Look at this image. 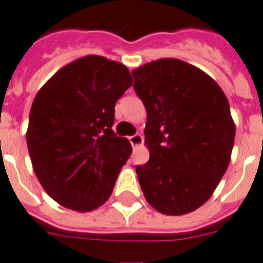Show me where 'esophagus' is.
Listing matches in <instances>:
<instances>
[{
	"label": "esophagus",
	"mask_w": 263,
	"mask_h": 263,
	"mask_svg": "<svg viewBox=\"0 0 263 263\" xmlns=\"http://www.w3.org/2000/svg\"><path fill=\"white\" fill-rule=\"evenodd\" d=\"M129 143H131V145L134 146V148L137 145H140V144L143 143V136H141L140 134L132 135V136L129 137Z\"/></svg>",
	"instance_id": "1"
}]
</instances>
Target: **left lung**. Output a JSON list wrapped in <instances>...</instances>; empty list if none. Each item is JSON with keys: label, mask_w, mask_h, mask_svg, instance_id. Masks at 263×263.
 <instances>
[{"label": "left lung", "mask_w": 263, "mask_h": 263, "mask_svg": "<svg viewBox=\"0 0 263 263\" xmlns=\"http://www.w3.org/2000/svg\"><path fill=\"white\" fill-rule=\"evenodd\" d=\"M132 76L151 153L136 165L141 190L161 214H189L210 199L228 167L236 134L228 99L210 76L177 59L152 61Z\"/></svg>", "instance_id": "1"}]
</instances>
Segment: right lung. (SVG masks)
<instances>
[{
    "instance_id": "1",
    "label": "right lung",
    "mask_w": 263,
    "mask_h": 263,
    "mask_svg": "<svg viewBox=\"0 0 263 263\" xmlns=\"http://www.w3.org/2000/svg\"><path fill=\"white\" fill-rule=\"evenodd\" d=\"M131 85L123 64L91 55L61 68L37 91L28 152L40 184L64 207L93 211L110 198L132 152L112 131L117 101Z\"/></svg>"
}]
</instances>
